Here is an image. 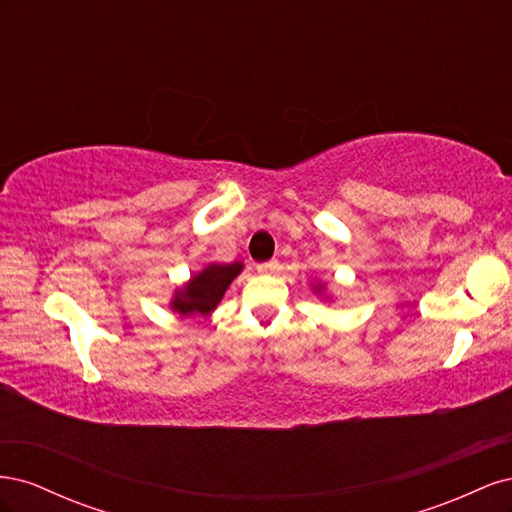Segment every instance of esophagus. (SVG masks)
<instances>
[{
  "label": "esophagus",
  "instance_id": "1",
  "mask_svg": "<svg viewBox=\"0 0 512 512\" xmlns=\"http://www.w3.org/2000/svg\"><path fill=\"white\" fill-rule=\"evenodd\" d=\"M277 269H280V262H277V260H269V262H260V265L256 267V271H258L260 275H271V273H275Z\"/></svg>",
  "mask_w": 512,
  "mask_h": 512
}]
</instances>
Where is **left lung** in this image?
Here are the masks:
<instances>
[{"label":"left lung","instance_id":"left-lung-1","mask_svg":"<svg viewBox=\"0 0 512 512\" xmlns=\"http://www.w3.org/2000/svg\"><path fill=\"white\" fill-rule=\"evenodd\" d=\"M312 290H314L316 294H322V297L327 299V301H331V297L327 294V286H324V282H312Z\"/></svg>","mask_w":512,"mask_h":512}]
</instances>
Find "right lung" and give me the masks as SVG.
Listing matches in <instances>:
<instances>
[{
    "mask_svg": "<svg viewBox=\"0 0 512 512\" xmlns=\"http://www.w3.org/2000/svg\"><path fill=\"white\" fill-rule=\"evenodd\" d=\"M243 271V262H209L198 273H194L188 282L175 288L168 307L183 318L192 316H211L215 307L220 305L232 280Z\"/></svg>",
    "mask_w": 512,
    "mask_h": 512,
    "instance_id": "add662e5",
    "label": "right lung"
}]
</instances>
